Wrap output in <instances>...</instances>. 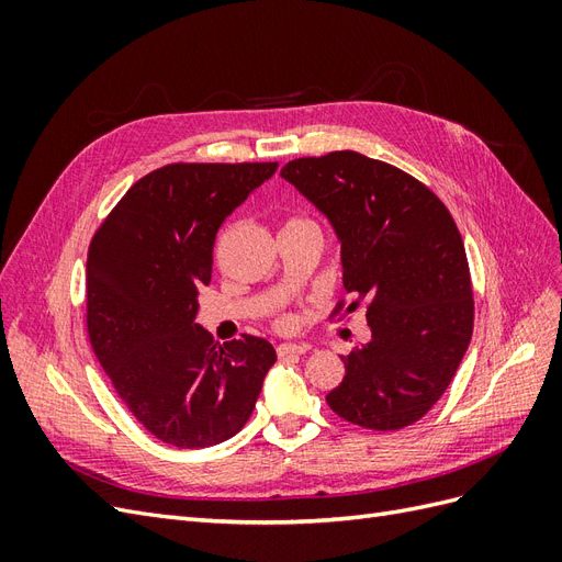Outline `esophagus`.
<instances>
[{"label":"esophagus","instance_id":"34e87169","mask_svg":"<svg viewBox=\"0 0 562 562\" xmlns=\"http://www.w3.org/2000/svg\"><path fill=\"white\" fill-rule=\"evenodd\" d=\"M310 349H312V345H307V342H281L277 347V353L279 356H291V353H304Z\"/></svg>","mask_w":562,"mask_h":562}]
</instances>
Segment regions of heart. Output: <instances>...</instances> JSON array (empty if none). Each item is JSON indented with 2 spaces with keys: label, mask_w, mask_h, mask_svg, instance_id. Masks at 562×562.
Masks as SVG:
<instances>
[{
  "label": "heart",
  "mask_w": 562,
  "mask_h": 562,
  "mask_svg": "<svg viewBox=\"0 0 562 562\" xmlns=\"http://www.w3.org/2000/svg\"><path fill=\"white\" fill-rule=\"evenodd\" d=\"M283 323V326H288V321H281Z\"/></svg>",
  "instance_id": "1"
}]
</instances>
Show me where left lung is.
Segmentation results:
<instances>
[{
  "mask_svg": "<svg viewBox=\"0 0 562 562\" xmlns=\"http://www.w3.org/2000/svg\"><path fill=\"white\" fill-rule=\"evenodd\" d=\"M328 217L342 246L345 314L366 307L370 342L342 356L333 413L372 431L427 415L452 382L473 333V291L450 211L401 168L342 149L281 168Z\"/></svg>",
  "mask_w": 562,
  "mask_h": 562,
  "instance_id": "left-lung-1",
  "label": "left lung"
}]
</instances>
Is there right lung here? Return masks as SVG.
<instances>
[{
    "label": "right lung",
    "instance_id": "obj_1",
    "mask_svg": "<svg viewBox=\"0 0 562 562\" xmlns=\"http://www.w3.org/2000/svg\"><path fill=\"white\" fill-rule=\"evenodd\" d=\"M277 166L157 168L131 187L91 241V347L133 417L168 446L209 448L241 431L277 361L262 337L217 345L194 323L220 225Z\"/></svg>",
    "mask_w": 562,
    "mask_h": 562
}]
</instances>
